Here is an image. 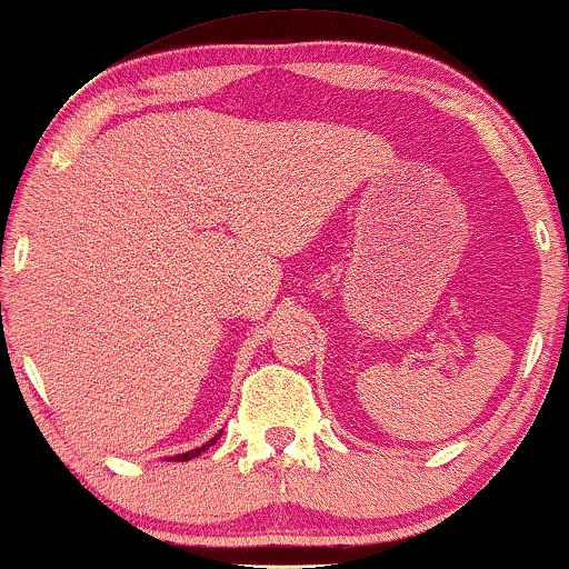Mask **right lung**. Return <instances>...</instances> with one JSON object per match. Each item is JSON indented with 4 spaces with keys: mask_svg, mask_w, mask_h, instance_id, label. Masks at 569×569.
<instances>
[{
    "mask_svg": "<svg viewBox=\"0 0 569 569\" xmlns=\"http://www.w3.org/2000/svg\"><path fill=\"white\" fill-rule=\"evenodd\" d=\"M220 433H223V431H220ZM220 433L216 436V439H210L208 443H202V447H197V449H189V451H184V455H177V457H169V459H171V462H189V459H192V457H200L204 449L212 447V443H216V441L220 439Z\"/></svg>",
    "mask_w": 569,
    "mask_h": 569,
    "instance_id": "right-lung-1",
    "label": "right lung"
}]
</instances>
